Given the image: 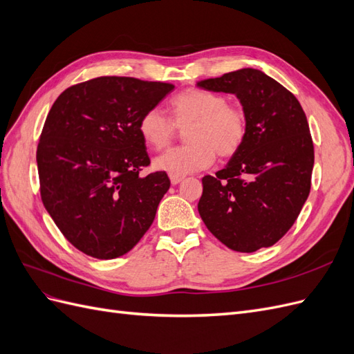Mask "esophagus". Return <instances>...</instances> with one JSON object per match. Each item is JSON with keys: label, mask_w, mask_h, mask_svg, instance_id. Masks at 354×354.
I'll use <instances>...</instances> for the list:
<instances>
[{"label": "esophagus", "mask_w": 354, "mask_h": 354, "mask_svg": "<svg viewBox=\"0 0 354 354\" xmlns=\"http://www.w3.org/2000/svg\"><path fill=\"white\" fill-rule=\"evenodd\" d=\"M185 178V176H178V174H169V180H171V183L173 185H178L181 180Z\"/></svg>", "instance_id": "obj_1"}]
</instances>
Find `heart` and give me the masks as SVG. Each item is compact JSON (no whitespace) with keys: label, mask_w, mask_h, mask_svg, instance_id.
Segmentation results:
<instances>
[{"label":"heart","mask_w":354,"mask_h":354,"mask_svg":"<svg viewBox=\"0 0 354 354\" xmlns=\"http://www.w3.org/2000/svg\"><path fill=\"white\" fill-rule=\"evenodd\" d=\"M171 120L158 108L146 111L138 121L143 142L162 151L176 137L177 128H185L187 145L171 149L155 160V167L169 174L185 176L208 168L216 155H236L248 136V116L239 104L229 103L226 95L189 88L169 102Z\"/></svg>","instance_id":"b5f03b06"}]
</instances>
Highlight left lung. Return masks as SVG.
<instances>
[{"instance_id": "obj_1", "label": "left lung", "mask_w": 354, "mask_h": 354, "mask_svg": "<svg viewBox=\"0 0 354 354\" xmlns=\"http://www.w3.org/2000/svg\"><path fill=\"white\" fill-rule=\"evenodd\" d=\"M198 85L236 94L248 116L241 151L216 176L202 178L201 218L233 251L272 246L292 227L312 187L315 147L306 113L291 91L257 69Z\"/></svg>"}]
</instances>
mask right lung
Wrapping results in <instances>:
<instances>
[{
    "label": "right lung",
    "instance_id": "obj_1",
    "mask_svg": "<svg viewBox=\"0 0 354 354\" xmlns=\"http://www.w3.org/2000/svg\"><path fill=\"white\" fill-rule=\"evenodd\" d=\"M174 85L130 77H99L63 91L39 136L41 199L77 250L99 260L131 251L151 227L169 189L151 165L138 133L142 115Z\"/></svg>",
    "mask_w": 354,
    "mask_h": 354
}]
</instances>
